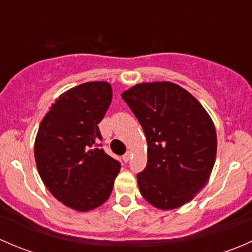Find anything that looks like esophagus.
Masks as SVG:
<instances>
[{"label":"esophagus","mask_w":252,"mask_h":252,"mask_svg":"<svg viewBox=\"0 0 252 252\" xmlns=\"http://www.w3.org/2000/svg\"><path fill=\"white\" fill-rule=\"evenodd\" d=\"M129 159H130V152H126V154L123 155V161L124 162H128Z\"/></svg>","instance_id":"34e87169"}]
</instances>
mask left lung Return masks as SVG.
I'll use <instances>...</instances> for the list:
<instances>
[{
	"mask_svg": "<svg viewBox=\"0 0 252 252\" xmlns=\"http://www.w3.org/2000/svg\"><path fill=\"white\" fill-rule=\"evenodd\" d=\"M147 140L139 190L161 210L180 207L204 188L217 151L215 124L201 103L169 81L142 83L122 94Z\"/></svg>",
	"mask_w": 252,
	"mask_h": 252,
	"instance_id": "1",
	"label": "left lung"
}]
</instances>
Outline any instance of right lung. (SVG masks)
<instances>
[{
	"label": "right lung",
	"mask_w": 252,
	"mask_h": 252,
	"mask_svg": "<svg viewBox=\"0 0 252 252\" xmlns=\"http://www.w3.org/2000/svg\"><path fill=\"white\" fill-rule=\"evenodd\" d=\"M112 101L106 81L65 91L40 123L35 161L51 194L68 207L90 211L110 197L121 163L100 149L97 124Z\"/></svg>",
	"instance_id": "obj_1"
}]
</instances>
